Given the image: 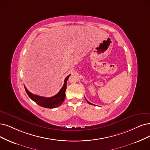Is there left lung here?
<instances>
[{
  "label": "left lung",
  "instance_id": "left-lung-1",
  "mask_svg": "<svg viewBox=\"0 0 150 150\" xmlns=\"http://www.w3.org/2000/svg\"><path fill=\"white\" fill-rule=\"evenodd\" d=\"M86 101H87V99H86ZM87 102H88V103H89V104H91V103H90V102H89V101H87Z\"/></svg>",
  "mask_w": 150,
  "mask_h": 150
}]
</instances>
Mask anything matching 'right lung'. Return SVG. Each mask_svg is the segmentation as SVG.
I'll return each mask as SVG.
<instances>
[{"mask_svg": "<svg viewBox=\"0 0 150 150\" xmlns=\"http://www.w3.org/2000/svg\"><path fill=\"white\" fill-rule=\"evenodd\" d=\"M70 76V75H68L65 79L64 84L62 88H61L60 90L59 91V92L57 95H55V96H52L51 98H46L43 96H38L36 95H33V93H30L27 90V88L24 85L25 89L29 97L33 101H35L38 105H40V106L46 108L53 109L60 106L64 101V99L65 98V91L67 88V81Z\"/></svg>", "mask_w": 150, "mask_h": 150, "instance_id": "1", "label": "right lung"}]
</instances>
